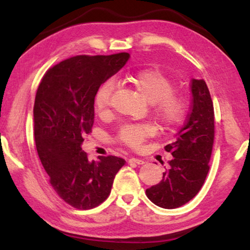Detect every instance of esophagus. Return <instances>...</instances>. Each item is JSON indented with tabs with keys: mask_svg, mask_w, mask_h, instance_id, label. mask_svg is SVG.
Wrapping results in <instances>:
<instances>
[{
	"mask_svg": "<svg viewBox=\"0 0 250 250\" xmlns=\"http://www.w3.org/2000/svg\"><path fill=\"white\" fill-rule=\"evenodd\" d=\"M129 163L130 164H139V166H141V164H144V160H141V159H137V158H131L129 159Z\"/></svg>",
	"mask_w": 250,
	"mask_h": 250,
	"instance_id": "1",
	"label": "esophagus"
}]
</instances>
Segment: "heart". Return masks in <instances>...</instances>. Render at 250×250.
<instances>
[{
    "label": "heart",
    "mask_w": 250,
    "mask_h": 250,
    "mask_svg": "<svg viewBox=\"0 0 250 250\" xmlns=\"http://www.w3.org/2000/svg\"><path fill=\"white\" fill-rule=\"evenodd\" d=\"M124 83L151 103V114L161 128L173 131L183 124L187 115V103L182 94L175 91L176 84L158 68H146L125 75ZM114 83L107 81L98 89L94 97V110L100 118L111 116V94ZM157 128L151 124H130L122 125L116 141L121 145L140 150L144 143L155 136Z\"/></svg>",
    "instance_id": "obj_1"
}]
</instances>
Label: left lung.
<instances>
[{"instance_id": "obj_1", "label": "left lung", "mask_w": 250, "mask_h": 250, "mask_svg": "<svg viewBox=\"0 0 250 250\" xmlns=\"http://www.w3.org/2000/svg\"><path fill=\"white\" fill-rule=\"evenodd\" d=\"M191 110L176 140L164 147L173 159L159 184L146 190L153 204L173 209L198 194L209 171L215 136L214 105L204 79L191 81Z\"/></svg>"}]
</instances>
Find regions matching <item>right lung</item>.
<instances>
[{
  "mask_svg": "<svg viewBox=\"0 0 250 250\" xmlns=\"http://www.w3.org/2000/svg\"><path fill=\"white\" fill-rule=\"evenodd\" d=\"M129 59L128 52L73 57L49 68L37 89L33 109L37 153L52 188L75 208L103 203L125 163L115 156L89 161L82 145L93 125L95 93Z\"/></svg>",
  "mask_w": 250,
  "mask_h": 250,
  "instance_id": "1",
  "label": "right lung"
}]
</instances>
